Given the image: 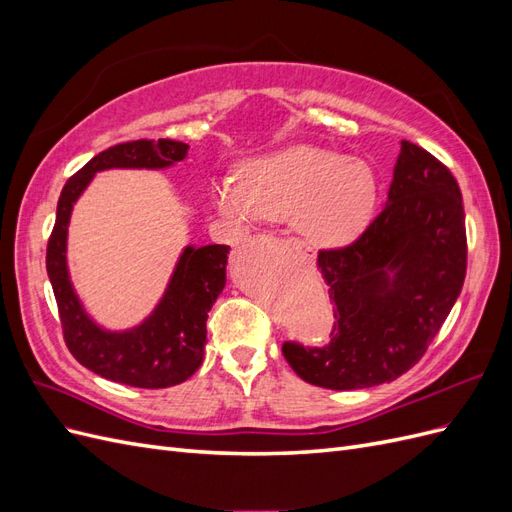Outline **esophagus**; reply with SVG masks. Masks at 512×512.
Here are the masks:
<instances>
[{"label": "esophagus", "instance_id": "esophagus-1", "mask_svg": "<svg viewBox=\"0 0 512 512\" xmlns=\"http://www.w3.org/2000/svg\"><path fill=\"white\" fill-rule=\"evenodd\" d=\"M284 243H286V245H292L294 250H301V243H299V241H294V239H286Z\"/></svg>", "mask_w": 512, "mask_h": 512}]
</instances>
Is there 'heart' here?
I'll use <instances>...</instances> for the list:
<instances>
[{
    "mask_svg": "<svg viewBox=\"0 0 512 512\" xmlns=\"http://www.w3.org/2000/svg\"><path fill=\"white\" fill-rule=\"evenodd\" d=\"M220 209L241 226L294 220L318 247L344 245L369 224L378 200L374 170L344 153L294 147L245 168L243 183L215 188Z\"/></svg>",
    "mask_w": 512,
    "mask_h": 512,
    "instance_id": "1",
    "label": "heart"
}]
</instances>
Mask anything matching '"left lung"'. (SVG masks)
<instances>
[{"label":"left lung","instance_id":"obj_1","mask_svg":"<svg viewBox=\"0 0 512 512\" xmlns=\"http://www.w3.org/2000/svg\"><path fill=\"white\" fill-rule=\"evenodd\" d=\"M466 267V211L453 173L423 147L401 141L389 203L359 239L318 252L335 303L331 342H284V359L322 389L393 382L423 359Z\"/></svg>","mask_w":512,"mask_h":512}]
</instances>
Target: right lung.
<instances>
[{"label": "right lung", "instance_id": "right-lung-1", "mask_svg": "<svg viewBox=\"0 0 512 512\" xmlns=\"http://www.w3.org/2000/svg\"><path fill=\"white\" fill-rule=\"evenodd\" d=\"M179 141L121 143L91 158L61 190L55 226L46 245V273L55 292L66 346L94 374L138 389H166L188 380L203 363L207 314L226 284L228 245L185 247L162 301L138 327L111 333L91 320L76 297L66 265L72 205L98 170L166 168L188 156Z\"/></svg>", "mask_w": 512, "mask_h": 512}]
</instances>
